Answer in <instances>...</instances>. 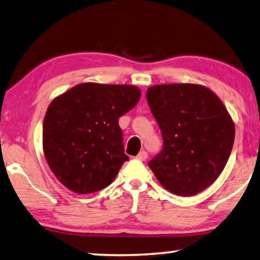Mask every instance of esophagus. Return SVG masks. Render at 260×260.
Masks as SVG:
<instances>
[{
    "instance_id": "34e87169",
    "label": "esophagus",
    "mask_w": 260,
    "mask_h": 260,
    "mask_svg": "<svg viewBox=\"0 0 260 260\" xmlns=\"http://www.w3.org/2000/svg\"><path fill=\"white\" fill-rule=\"evenodd\" d=\"M147 157H148V154H147V152H145V150H142V152L139 153L137 156L138 160H141V161H146Z\"/></svg>"
}]
</instances>
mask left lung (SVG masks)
I'll list each match as a JSON object with an SVG mask.
<instances>
[{"label":"left lung","instance_id":"1","mask_svg":"<svg viewBox=\"0 0 260 260\" xmlns=\"http://www.w3.org/2000/svg\"><path fill=\"white\" fill-rule=\"evenodd\" d=\"M147 102L164 138V149L149 161L162 187L193 196L218 179L229 160L235 123L218 96L199 84L155 85Z\"/></svg>","mask_w":260,"mask_h":260}]
</instances>
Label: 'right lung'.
Wrapping results in <instances>:
<instances>
[{
  "label": "right lung",
  "instance_id": "1",
  "mask_svg": "<svg viewBox=\"0 0 260 260\" xmlns=\"http://www.w3.org/2000/svg\"><path fill=\"white\" fill-rule=\"evenodd\" d=\"M134 85L78 84L50 103L43 152L55 176L71 191L91 193L110 185L128 160L119 118L137 105Z\"/></svg>",
  "mask_w": 260,
  "mask_h": 260
}]
</instances>
